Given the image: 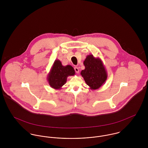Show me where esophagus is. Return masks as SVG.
<instances>
[{"label": "esophagus", "instance_id": "obj_1", "mask_svg": "<svg viewBox=\"0 0 148 148\" xmlns=\"http://www.w3.org/2000/svg\"><path fill=\"white\" fill-rule=\"evenodd\" d=\"M75 71L76 73H78L79 72V68H78V67H77V66L75 67Z\"/></svg>", "mask_w": 148, "mask_h": 148}]
</instances>
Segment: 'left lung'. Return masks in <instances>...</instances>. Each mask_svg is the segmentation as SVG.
<instances>
[{
	"instance_id": "left-lung-1",
	"label": "left lung",
	"mask_w": 148,
	"mask_h": 148,
	"mask_svg": "<svg viewBox=\"0 0 148 148\" xmlns=\"http://www.w3.org/2000/svg\"><path fill=\"white\" fill-rule=\"evenodd\" d=\"M85 69L81 71V75L86 84L92 90L99 89L105 82L108 73L102 60L93 55H87L84 61Z\"/></svg>"
}]
</instances>
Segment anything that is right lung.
I'll return each instance as SVG.
<instances>
[{
    "instance_id": "right-lung-1",
    "label": "right lung",
    "mask_w": 148,
    "mask_h": 148,
    "mask_svg": "<svg viewBox=\"0 0 148 148\" xmlns=\"http://www.w3.org/2000/svg\"><path fill=\"white\" fill-rule=\"evenodd\" d=\"M75 75V71L71 65L63 66L59 60H55L47 78L51 88L60 89L66 83L67 77Z\"/></svg>"
}]
</instances>
